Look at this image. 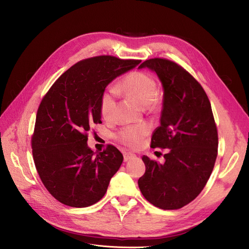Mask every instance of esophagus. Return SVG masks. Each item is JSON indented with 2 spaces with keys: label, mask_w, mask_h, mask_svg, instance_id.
I'll list each match as a JSON object with an SVG mask.
<instances>
[{
  "label": "esophagus",
  "mask_w": 249,
  "mask_h": 249,
  "mask_svg": "<svg viewBox=\"0 0 249 249\" xmlns=\"http://www.w3.org/2000/svg\"><path fill=\"white\" fill-rule=\"evenodd\" d=\"M135 158H136V155L131 154V152H124V161H128V160L135 159Z\"/></svg>",
  "instance_id": "esophagus-1"
}]
</instances>
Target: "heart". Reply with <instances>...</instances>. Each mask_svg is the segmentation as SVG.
<instances>
[{
  "instance_id": "b5f03b06",
  "label": "heart",
  "mask_w": 249,
  "mask_h": 249,
  "mask_svg": "<svg viewBox=\"0 0 249 249\" xmlns=\"http://www.w3.org/2000/svg\"><path fill=\"white\" fill-rule=\"evenodd\" d=\"M118 89L143 107H148L154 102L158 93L156 79L142 71H133L127 73ZM116 106L117 90L108 89L102 94L100 101L101 113L105 120L110 121L114 118ZM148 132L149 126L147 124L125 126L118 132L117 140L130 148H137L141 146Z\"/></svg>"
}]
</instances>
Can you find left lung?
<instances>
[{
  "label": "left lung",
  "instance_id": "1",
  "mask_svg": "<svg viewBox=\"0 0 249 249\" xmlns=\"http://www.w3.org/2000/svg\"><path fill=\"white\" fill-rule=\"evenodd\" d=\"M142 68L155 71L163 87L160 125L150 147L167 152L164 163L142 157L145 173L139 187L155 206L179 209L197 197L214 167L218 135L212 106L201 85L178 64L155 58Z\"/></svg>",
  "mask_w": 249,
  "mask_h": 249
}]
</instances>
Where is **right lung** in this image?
I'll return each instance as SVG.
<instances>
[{
    "instance_id": "add662e5",
    "label": "right lung",
    "mask_w": 249,
    "mask_h": 249,
    "mask_svg": "<svg viewBox=\"0 0 249 249\" xmlns=\"http://www.w3.org/2000/svg\"><path fill=\"white\" fill-rule=\"evenodd\" d=\"M140 60L98 55L80 61L56 80L36 111L33 158L49 193L63 204L87 207L106 195L124 157L111 144L97 155L88 131L102 124L100 101L107 86Z\"/></svg>"
}]
</instances>
